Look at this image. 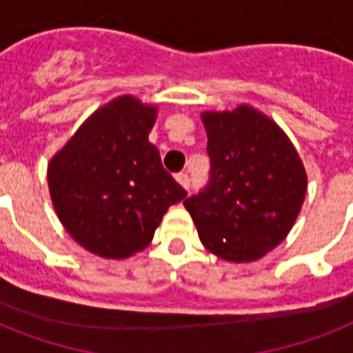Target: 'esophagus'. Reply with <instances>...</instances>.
I'll list each match as a JSON object with an SVG mask.
<instances>
[{
  "instance_id": "34e87169",
  "label": "esophagus",
  "mask_w": 353,
  "mask_h": 353,
  "mask_svg": "<svg viewBox=\"0 0 353 353\" xmlns=\"http://www.w3.org/2000/svg\"><path fill=\"white\" fill-rule=\"evenodd\" d=\"M176 181L179 183V185H181V187L185 188V190H188V188H190V179H188V176H187V174H185V172H181V174H177Z\"/></svg>"
}]
</instances>
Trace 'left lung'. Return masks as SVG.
<instances>
[{
	"label": "left lung",
	"mask_w": 353,
	"mask_h": 353,
	"mask_svg": "<svg viewBox=\"0 0 353 353\" xmlns=\"http://www.w3.org/2000/svg\"><path fill=\"white\" fill-rule=\"evenodd\" d=\"M210 183L183 201L199 240L234 263L254 262L290 234L307 190L302 159L284 130L249 104L201 113Z\"/></svg>",
	"instance_id": "left-lung-1"
}]
</instances>
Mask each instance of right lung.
Masks as SVG:
<instances>
[{"label":"right lung","mask_w":353,"mask_h":353,"mask_svg":"<svg viewBox=\"0 0 353 353\" xmlns=\"http://www.w3.org/2000/svg\"><path fill=\"white\" fill-rule=\"evenodd\" d=\"M159 108L121 95L85 119L52 155L47 183L63 229L85 251L124 260L150 245L187 192L148 141Z\"/></svg>","instance_id":"right-lung-1"}]
</instances>
